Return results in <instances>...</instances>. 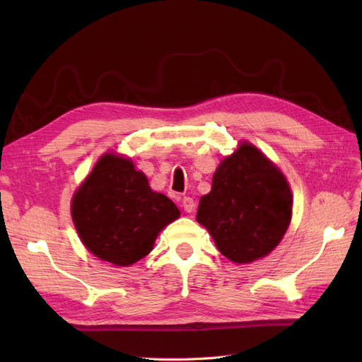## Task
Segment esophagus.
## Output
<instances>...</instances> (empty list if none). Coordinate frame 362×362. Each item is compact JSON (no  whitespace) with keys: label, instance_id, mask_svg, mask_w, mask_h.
Returning a JSON list of instances; mask_svg holds the SVG:
<instances>
[{"label":"esophagus","instance_id":"34e87169","mask_svg":"<svg viewBox=\"0 0 362 362\" xmlns=\"http://www.w3.org/2000/svg\"><path fill=\"white\" fill-rule=\"evenodd\" d=\"M182 206H183V210H185L187 213H193L194 211V209H196V202H194V199L193 197H188V196H185L182 199Z\"/></svg>","mask_w":362,"mask_h":362}]
</instances>
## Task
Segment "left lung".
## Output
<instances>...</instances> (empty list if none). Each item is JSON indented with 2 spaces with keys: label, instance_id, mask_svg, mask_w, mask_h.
Returning <instances> with one entry per match:
<instances>
[{
  "label": "left lung",
  "instance_id": "1",
  "mask_svg": "<svg viewBox=\"0 0 362 362\" xmlns=\"http://www.w3.org/2000/svg\"><path fill=\"white\" fill-rule=\"evenodd\" d=\"M291 213V189L280 169L255 146L243 143L218 166L211 191L199 202L197 221L222 255L241 264L275 249Z\"/></svg>",
  "mask_w": 362,
  "mask_h": 362
}]
</instances>
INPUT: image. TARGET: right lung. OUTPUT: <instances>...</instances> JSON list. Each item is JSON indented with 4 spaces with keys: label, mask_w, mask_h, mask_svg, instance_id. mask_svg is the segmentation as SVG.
Segmentation results:
<instances>
[{
    "label": "right lung",
    "mask_w": 362,
    "mask_h": 362,
    "mask_svg": "<svg viewBox=\"0 0 362 362\" xmlns=\"http://www.w3.org/2000/svg\"><path fill=\"white\" fill-rule=\"evenodd\" d=\"M71 214L93 255L130 266L148 255L160 230L180 211L171 199L153 193L129 158L105 153L76 191Z\"/></svg>",
    "instance_id": "1"
}]
</instances>
